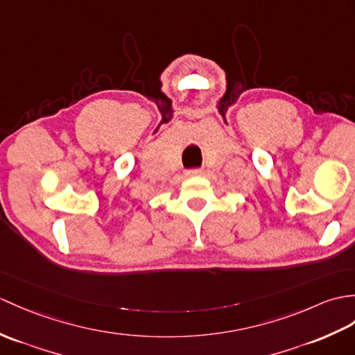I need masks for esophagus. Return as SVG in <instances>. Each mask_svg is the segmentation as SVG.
Here are the masks:
<instances>
[{"instance_id":"esophagus-1","label":"esophagus","mask_w":355,"mask_h":355,"mask_svg":"<svg viewBox=\"0 0 355 355\" xmlns=\"http://www.w3.org/2000/svg\"><path fill=\"white\" fill-rule=\"evenodd\" d=\"M201 174H202L201 169H192V171H189V175H191V177H196V175H201Z\"/></svg>"}]
</instances>
